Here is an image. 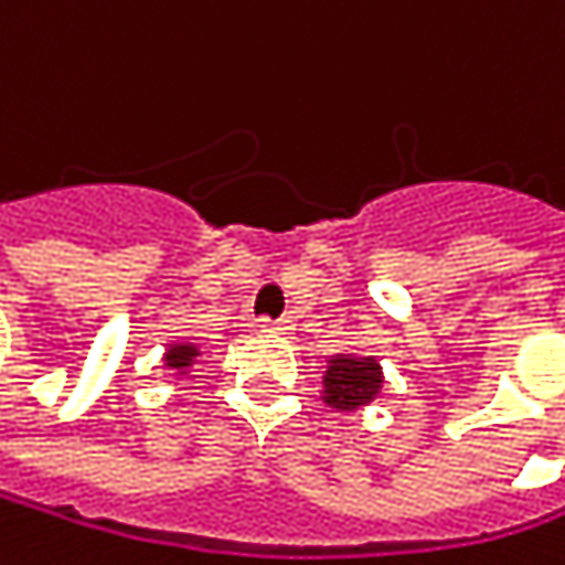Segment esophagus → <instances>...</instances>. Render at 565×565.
I'll return each mask as SVG.
<instances>
[{
	"instance_id": "1",
	"label": "esophagus",
	"mask_w": 565,
	"mask_h": 565,
	"mask_svg": "<svg viewBox=\"0 0 565 565\" xmlns=\"http://www.w3.org/2000/svg\"><path fill=\"white\" fill-rule=\"evenodd\" d=\"M260 331H267V334H280V338H288L291 331H295V324L291 321H260Z\"/></svg>"
}]
</instances>
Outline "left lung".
<instances>
[{
    "instance_id": "obj_1",
    "label": "left lung",
    "mask_w": 565,
    "mask_h": 565,
    "mask_svg": "<svg viewBox=\"0 0 565 565\" xmlns=\"http://www.w3.org/2000/svg\"><path fill=\"white\" fill-rule=\"evenodd\" d=\"M384 391V367L377 358L338 354L328 361L321 401L338 414H358L371 407Z\"/></svg>"
}]
</instances>
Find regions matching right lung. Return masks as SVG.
I'll list each match as a JSON object with an SVG mask.
<instances>
[{
    "instance_id": "obj_1",
    "label": "right lung",
    "mask_w": 565,
    "mask_h": 565,
    "mask_svg": "<svg viewBox=\"0 0 565 565\" xmlns=\"http://www.w3.org/2000/svg\"><path fill=\"white\" fill-rule=\"evenodd\" d=\"M198 358H201V348L198 344H191V341H181V344H168V351H164V367L171 371V374H178V377H188L191 374V367L198 364Z\"/></svg>"
}]
</instances>
